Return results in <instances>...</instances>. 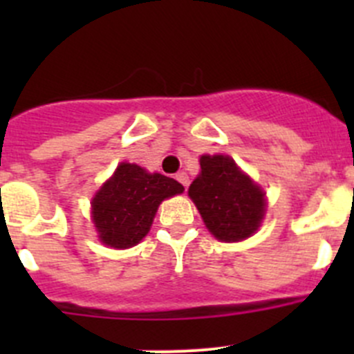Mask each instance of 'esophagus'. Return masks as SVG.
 Segmentation results:
<instances>
[{"label":"esophagus","mask_w":354,"mask_h":354,"mask_svg":"<svg viewBox=\"0 0 354 354\" xmlns=\"http://www.w3.org/2000/svg\"><path fill=\"white\" fill-rule=\"evenodd\" d=\"M174 178H176V180L180 181V183L183 185L185 188H187V187H188V183H190V180H188V174H187V173H183V171H181V173H178L176 176H174Z\"/></svg>","instance_id":"34e87169"}]
</instances>
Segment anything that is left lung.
I'll use <instances>...</instances> for the list:
<instances>
[{
  "label": "left lung",
  "mask_w": 354,
  "mask_h": 354,
  "mask_svg": "<svg viewBox=\"0 0 354 354\" xmlns=\"http://www.w3.org/2000/svg\"><path fill=\"white\" fill-rule=\"evenodd\" d=\"M188 195L210 233L221 241L252 236L266 212L263 192L227 156L200 157V174Z\"/></svg>",
  "instance_id": "1"
}]
</instances>
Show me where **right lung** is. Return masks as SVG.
<instances>
[{
    "label": "right lung",
    "instance_id": "1",
    "mask_svg": "<svg viewBox=\"0 0 354 354\" xmlns=\"http://www.w3.org/2000/svg\"><path fill=\"white\" fill-rule=\"evenodd\" d=\"M183 192V185L137 164L123 162L92 200L95 230L102 243L114 248L137 245L151 230L164 198Z\"/></svg>",
    "mask_w": 354,
    "mask_h": 354
}]
</instances>
